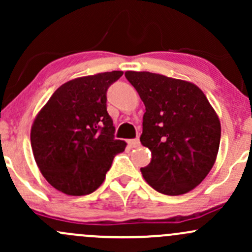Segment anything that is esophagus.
<instances>
[{
  "mask_svg": "<svg viewBox=\"0 0 252 252\" xmlns=\"http://www.w3.org/2000/svg\"><path fill=\"white\" fill-rule=\"evenodd\" d=\"M128 144H129V147H131V148H138L140 145V142H139V139H138V138H136V139H129Z\"/></svg>",
  "mask_w": 252,
  "mask_h": 252,
  "instance_id": "1",
  "label": "esophagus"
}]
</instances>
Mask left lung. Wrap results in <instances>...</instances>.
I'll return each instance as SVG.
<instances>
[{"instance_id": "8db88e82", "label": "left lung", "mask_w": 252, "mask_h": 252, "mask_svg": "<svg viewBox=\"0 0 252 252\" xmlns=\"http://www.w3.org/2000/svg\"><path fill=\"white\" fill-rule=\"evenodd\" d=\"M145 105L140 143L151 162L140 168L158 192L179 196L204 180L218 156L219 116L204 93L186 80L150 72H125Z\"/></svg>"}]
</instances>
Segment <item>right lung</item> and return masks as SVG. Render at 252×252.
Segmentation results:
<instances>
[{"label": "right lung", "instance_id": "right-lung-1", "mask_svg": "<svg viewBox=\"0 0 252 252\" xmlns=\"http://www.w3.org/2000/svg\"><path fill=\"white\" fill-rule=\"evenodd\" d=\"M123 71L97 73L62 84L31 127V147L43 177L68 196H85L102 185L126 142L114 138L107 90Z\"/></svg>", "mask_w": 252, "mask_h": 252}]
</instances>
